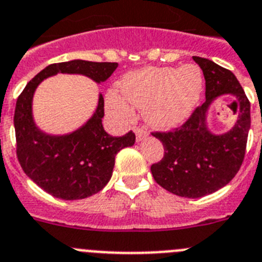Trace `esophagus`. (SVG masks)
<instances>
[{"label": "esophagus", "mask_w": 262, "mask_h": 262, "mask_svg": "<svg viewBox=\"0 0 262 262\" xmlns=\"http://www.w3.org/2000/svg\"><path fill=\"white\" fill-rule=\"evenodd\" d=\"M134 133H136V138L138 142H140V141H143L145 138H147L148 136V132L146 130L145 128H134Z\"/></svg>", "instance_id": "obj_1"}]
</instances>
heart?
Listing matches in <instances>:
<instances>
[{
  "mask_svg": "<svg viewBox=\"0 0 262 262\" xmlns=\"http://www.w3.org/2000/svg\"><path fill=\"white\" fill-rule=\"evenodd\" d=\"M121 94L110 91L105 105L111 115L130 121L132 107L143 110L146 122L157 129H173L187 121L202 94V73L194 65L176 68L147 67L122 78Z\"/></svg>",
  "mask_w": 262,
  "mask_h": 262,
  "instance_id": "1",
  "label": "heart"
}]
</instances>
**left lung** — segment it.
<instances>
[{
    "label": "left lung",
    "instance_id": "obj_1",
    "mask_svg": "<svg viewBox=\"0 0 262 262\" xmlns=\"http://www.w3.org/2000/svg\"><path fill=\"white\" fill-rule=\"evenodd\" d=\"M193 60L204 72L206 102L180 128L152 133L163 143L164 157L152 164L151 173L168 192L200 199L227 185L239 171L251 128V104L234 73L207 58L193 56ZM226 93L238 99V120L228 132L214 135L207 128V112L211 103Z\"/></svg>",
    "mask_w": 262,
    "mask_h": 262
}]
</instances>
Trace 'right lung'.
Segmentation results:
<instances>
[{
    "instance_id": "obj_1",
    "label": "right lung",
    "mask_w": 262,
    "mask_h": 262,
    "mask_svg": "<svg viewBox=\"0 0 262 262\" xmlns=\"http://www.w3.org/2000/svg\"><path fill=\"white\" fill-rule=\"evenodd\" d=\"M117 67V62L84 60L52 63L35 75L18 96L14 114L16 157L26 175L53 197L82 200L102 190L112 176L116 154L133 146L136 136L129 132L122 137H112L104 130L102 94H99L94 115L81 128L62 136L44 133L32 116L35 90L44 79L57 73L86 75L100 83L107 81Z\"/></svg>"
}]
</instances>
